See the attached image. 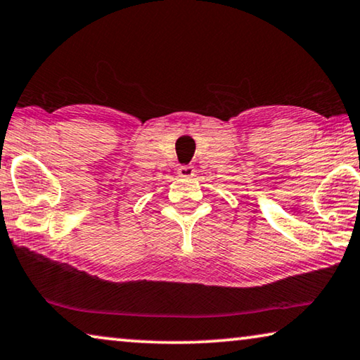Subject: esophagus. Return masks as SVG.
Listing matches in <instances>:
<instances>
[{"instance_id": "obj_1", "label": "esophagus", "mask_w": 360, "mask_h": 360, "mask_svg": "<svg viewBox=\"0 0 360 360\" xmlns=\"http://www.w3.org/2000/svg\"><path fill=\"white\" fill-rule=\"evenodd\" d=\"M195 167L193 165H180L179 170H176V174H179V176H181V179H191V176H195Z\"/></svg>"}]
</instances>
